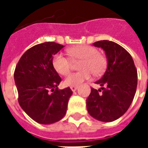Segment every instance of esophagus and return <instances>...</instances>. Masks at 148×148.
I'll use <instances>...</instances> for the list:
<instances>
[{"instance_id":"esophagus-1","label":"esophagus","mask_w":148,"mask_h":148,"mask_svg":"<svg viewBox=\"0 0 148 148\" xmlns=\"http://www.w3.org/2000/svg\"><path fill=\"white\" fill-rule=\"evenodd\" d=\"M71 90L73 91V92H74V91H76L77 89V86H71Z\"/></svg>"}]
</instances>
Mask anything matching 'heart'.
Instances as JSON below:
<instances>
[{"label": "heart", "instance_id": "heart-1", "mask_svg": "<svg viewBox=\"0 0 148 148\" xmlns=\"http://www.w3.org/2000/svg\"><path fill=\"white\" fill-rule=\"evenodd\" d=\"M70 58L62 53H57L52 58V66L57 73L67 75L71 70L72 61L81 62L78 64V72L71 74L64 81L66 86H78L84 81L90 79L92 74L101 75L106 68V59L99 54L98 50L90 45H77L67 50Z\"/></svg>", "mask_w": 148, "mask_h": 148}]
</instances>
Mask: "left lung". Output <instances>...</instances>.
<instances>
[{
  "mask_svg": "<svg viewBox=\"0 0 148 148\" xmlns=\"http://www.w3.org/2000/svg\"><path fill=\"white\" fill-rule=\"evenodd\" d=\"M106 52L108 66L103 77L96 84L101 90L92 88L86 99L88 112L103 122L116 121L126 112L133 101L137 87V70L131 55L121 46L109 40L93 42Z\"/></svg>",
  "mask_w": 148,
  "mask_h": 148,
  "instance_id": "obj_1",
  "label": "left lung"
}]
</instances>
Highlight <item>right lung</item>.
I'll return each instance as SVG.
<instances>
[{"label": "right lung", "instance_id": "right-lung-1", "mask_svg": "<svg viewBox=\"0 0 148 148\" xmlns=\"http://www.w3.org/2000/svg\"><path fill=\"white\" fill-rule=\"evenodd\" d=\"M62 47L55 42L33 46L24 52L15 69L18 102L39 124H53L64 117L73 93L69 87L58 90L62 79L52 66L53 55Z\"/></svg>", "mask_w": 148, "mask_h": 148}]
</instances>
